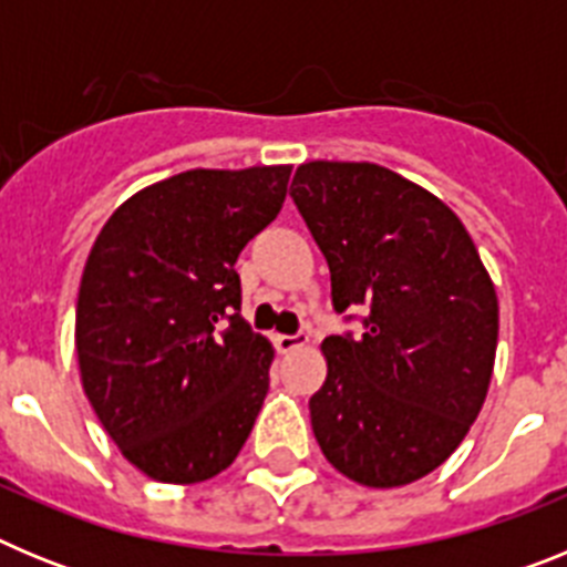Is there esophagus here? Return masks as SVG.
Instances as JSON below:
<instances>
[{
  "label": "esophagus",
  "mask_w": 567,
  "mask_h": 567,
  "mask_svg": "<svg viewBox=\"0 0 567 567\" xmlns=\"http://www.w3.org/2000/svg\"><path fill=\"white\" fill-rule=\"evenodd\" d=\"M307 334L303 332H295V334H275V346H278V352H295V349H300V346L307 343Z\"/></svg>",
  "instance_id": "1"
}]
</instances>
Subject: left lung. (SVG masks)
Returning <instances> with one entry per match:
<instances>
[{"label": "left lung", "instance_id": "left-lung-1", "mask_svg": "<svg viewBox=\"0 0 567 567\" xmlns=\"http://www.w3.org/2000/svg\"><path fill=\"white\" fill-rule=\"evenodd\" d=\"M295 207L332 275V307L363 332L323 340L309 400L320 452L349 480L394 488L463 443L497 354V292L440 198L378 164L298 167Z\"/></svg>", "mask_w": 567, "mask_h": 567}]
</instances>
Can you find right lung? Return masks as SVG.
Returning <instances> with one entry per match:
<instances>
[{
    "instance_id": "right-lung-1",
    "label": "right lung",
    "mask_w": 567,
    "mask_h": 567,
    "mask_svg": "<svg viewBox=\"0 0 567 567\" xmlns=\"http://www.w3.org/2000/svg\"><path fill=\"white\" fill-rule=\"evenodd\" d=\"M292 167L187 169L110 215L84 264V394L158 483L221 474L269 389L272 346L240 318L235 260L278 218Z\"/></svg>"
}]
</instances>
